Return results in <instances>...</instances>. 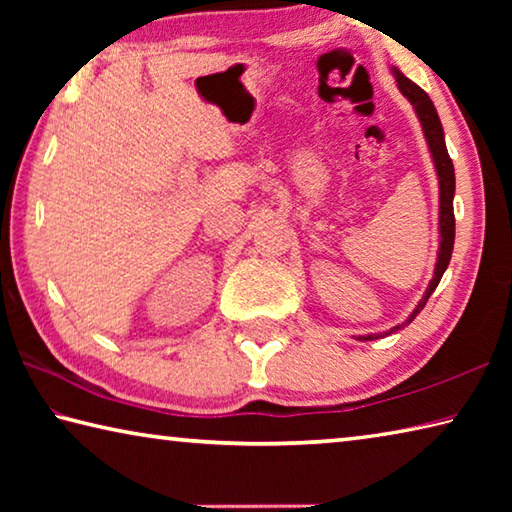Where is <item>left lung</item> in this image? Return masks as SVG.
I'll use <instances>...</instances> for the list:
<instances>
[{
	"label": "left lung",
	"instance_id": "obj_1",
	"mask_svg": "<svg viewBox=\"0 0 512 512\" xmlns=\"http://www.w3.org/2000/svg\"><path fill=\"white\" fill-rule=\"evenodd\" d=\"M393 76L397 81V88L404 94L406 99L411 101V106L415 108V115L420 119L424 140H427L429 153L433 158V167H436L438 173V189H440V210H438V232H440V241H438V259H436V268H433V277L429 282L427 291H424L422 300L418 302V307L413 309V314L409 316L404 325H409L411 320L420 314L422 307L427 305V300L433 291H436L440 277L447 271L449 259H452V250H454V235H456V221H454V189H456V178H454V164L452 158H449L447 146H445V133H443V124H440L438 112L433 108V103L429 99V94L422 88H418L413 81L406 79V76L400 72V69L393 67ZM404 325H395L393 329H388L384 334H393L397 329H402ZM381 334H368V336H359V341H372L379 339Z\"/></svg>",
	"mask_w": 512,
	"mask_h": 512
}]
</instances>
